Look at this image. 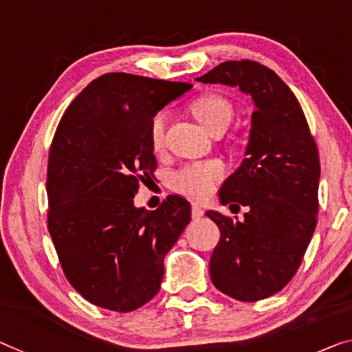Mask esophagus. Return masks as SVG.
<instances>
[{"label": "esophagus", "mask_w": 352, "mask_h": 352, "mask_svg": "<svg viewBox=\"0 0 352 352\" xmlns=\"http://www.w3.org/2000/svg\"><path fill=\"white\" fill-rule=\"evenodd\" d=\"M191 217H192L194 219L202 218V217H204V210H202L201 207H197V206H192V207H191Z\"/></svg>", "instance_id": "1"}]
</instances>
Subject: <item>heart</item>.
<instances>
[{"label":"heart","instance_id":"b5f03b06","mask_svg":"<svg viewBox=\"0 0 352 352\" xmlns=\"http://www.w3.org/2000/svg\"><path fill=\"white\" fill-rule=\"evenodd\" d=\"M192 113L196 115L210 133L224 131L232 120V106L226 98L219 94H202L191 104ZM167 113L164 110L156 112L150 120L148 135L153 150H162L166 142ZM226 175V166L221 160L194 161L183 164L170 177V186L177 192L192 199V201H206L212 196L217 183Z\"/></svg>","mask_w":352,"mask_h":352}]
</instances>
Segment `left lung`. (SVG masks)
Returning a JSON list of instances; mask_svg holds the SVG:
<instances>
[{
  "instance_id": "obj_1",
  "label": "left lung",
  "mask_w": 352,
  "mask_h": 352,
  "mask_svg": "<svg viewBox=\"0 0 352 352\" xmlns=\"http://www.w3.org/2000/svg\"><path fill=\"white\" fill-rule=\"evenodd\" d=\"M197 80L239 87L254 101L246 158L219 191L224 206L248 208L243 221L206 214L221 232L210 258L214 287L242 302L262 300L292 280L313 237L318 146L291 88L261 63L224 61Z\"/></svg>"
}]
</instances>
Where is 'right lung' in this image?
Masks as SVG:
<instances>
[{"instance_id": "1", "label": "right lung", "mask_w": 352, "mask_h": 352, "mask_svg": "<svg viewBox=\"0 0 352 352\" xmlns=\"http://www.w3.org/2000/svg\"><path fill=\"white\" fill-rule=\"evenodd\" d=\"M192 85L110 72L63 115L47 164V226L67 281L93 305L128 313L160 291L164 256L191 219L186 199L135 208L156 158L153 115Z\"/></svg>"}]
</instances>
